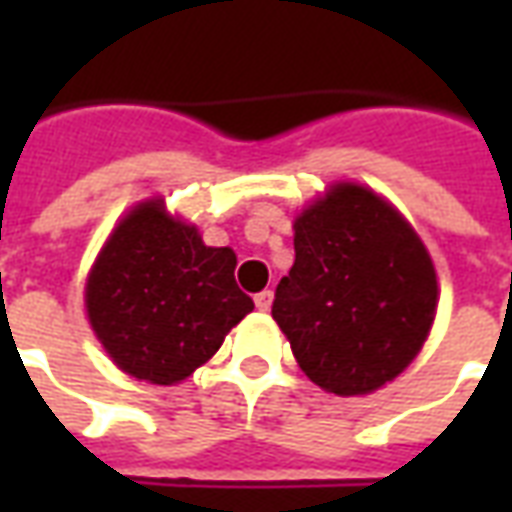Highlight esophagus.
Returning a JSON list of instances; mask_svg holds the SVG:
<instances>
[{"mask_svg": "<svg viewBox=\"0 0 512 512\" xmlns=\"http://www.w3.org/2000/svg\"><path fill=\"white\" fill-rule=\"evenodd\" d=\"M271 301H274V293H271V290H260V293L255 296V304L260 312L271 310Z\"/></svg>", "mask_w": 512, "mask_h": 512, "instance_id": "1", "label": "esophagus"}]
</instances>
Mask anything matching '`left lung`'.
Segmentation results:
<instances>
[{
	"mask_svg": "<svg viewBox=\"0 0 512 512\" xmlns=\"http://www.w3.org/2000/svg\"><path fill=\"white\" fill-rule=\"evenodd\" d=\"M296 260L271 315L293 356L334 395H367L406 370L439 304L414 227L376 191L334 183L293 222Z\"/></svg>",
	"mask_w": 512,
	"mask_h": 512,
	"instance_id": "8db88e82",
	"label": "left lung"
}]
</instances>
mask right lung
<instances>
[{"label":"right lung","instance_id":"add662e5","mask_svg":"<svg viewBox=\"0 0 512 512\" xmlns=\"http://www.w3.org/2000/svg\"><path fill=\"white\" fill-rule=\"evenodd\" d=\"M235 252L145 200L120 219L95 257L84 307L123 373L172 386L205 365L255 301L235 285Z\"/></svg>","mask_w":512,"mask_h":512}]
</instances>
